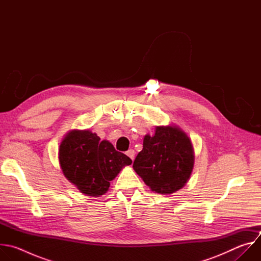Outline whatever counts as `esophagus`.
Segmentation results:
<instances>
[{
    "mask_svg": "<svg viewBox=\"0 0 261 261\" xmlns=\"http://www.w3.org/2000/svg\"><path fill=\"white\" fill-rule=\"evenodd\" d=\"M127 156L130 158V159H132V160H134V158H135V151L134 150H132V148H130L129 151H127Z\"/></svg>",
    "mask_w": 261,
    "mask_h": 261,
    "instance_id": "1",
    "label": "esophagus"
}]
</instances>
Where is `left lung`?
<instances>
[{"label":"left lung","instance_id":"obj_1","mask_svg":"<svg viewBox=\"0 0 261 261\" xmlns=\"http://www.w3.org/2000/svg\"><path fill=\"white\" fill-rule=\"evenodd\" d=\"M194 166V150L188 137L177 126H157L154 135H145L142 151L136 156L133 169L159 194L181 189Z\"/></svg>","mask_w":261,"mask_h":261}]
</instances>
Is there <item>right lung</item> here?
<instances>
[{
	"instance_id": "1",
	"label": "right lung",
	"mask_w": 261,
	"mask_h": 261,
	"mask_svg": "<svg viewBox=\"0 0 261 261\" xmlns=\"http://www.w3.org/2000/svg\"><path fill=\"white\" fill-rule=\"evenodd\" d=\"M59 161L66 178L84 194L98 197L132 160L116 151L108 140L90 130H72L59 148Z\"/></svg>"
}]
</instances>
